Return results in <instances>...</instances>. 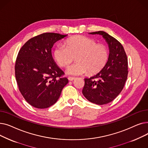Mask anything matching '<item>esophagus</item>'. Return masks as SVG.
Returning <instances> with one entry per match:
<instances>
[{"instance_id": "34e87169", "label": "esophagus", "mask_w": 148, "mask_h": 148, "mask_svg": "<svg viewBox=\"0 0 148 148\" xmlns=\"http://www.w3.org/2000/svg\"><path fill=\"white\" fill-rule=\"evenodd\" d=\"M68 79L69 81H73V80L75 79V77H68Z\"/></svg>"}]
</instances>
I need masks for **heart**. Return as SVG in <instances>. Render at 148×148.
<instances>
[{"label":"heart","mask_w":148,"mask_h":148,"mask_svg":"<svg viewBox=\"0 0 148 148\" xmlns=\"http://www.w3.org/2000/svg\"><path fill=\"white\" fill-rule=\"evenodd\" d=\"M65 46L58 45L53 51L54 58L58 65L67 66L76 58V62L68 67L66 73L73 75H79L89 73H99L106 65L109 53L106 47L97 44L94 39L75 36L65 41Z\"/></svg>","instance_id":"b5f03b06"}]
</instances>
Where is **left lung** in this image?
<instances>
[{
  "label": "left lung",
  "mask_w": 148,
  "mask_h": 148,
  "mask_svg": "<svg viewBox=\"0 0 148 148\" xmlns=\"http://www.w3.org/2000/svg\"><path fill=\"white\" fill-rule=\"evenodd\" d=\"M100 35L109 48V57L105 66L96 75L84 79L82 93L90 102L98 105L110 103L123 88L128 76V59L122 45L103 31L89 33Z\"/></svg>",
  "instance_id": "left-lung-1"
}]
</instances>
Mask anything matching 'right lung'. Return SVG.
I'll list each match as a JSON object with an SVG mask.
<instances>
[{
  "mask_svg": "<svg viewBox=\"0 0 148 148\" xmlns=\"http://www.w3.org/2000/svg\"><path fill=\"white\" fill-rule=\"evenodd\" d=\"M66 36L42 34L30 39L18 53L15 65L18 86L26 101L35 108L55 104L68 83L51 55L53 44Z\"/></svg>",
  "mask_w": 148,
  "mask_h": 148,
  "instance_id": "right-lung-1",
  "label": "right lung"
}]
</instances>
